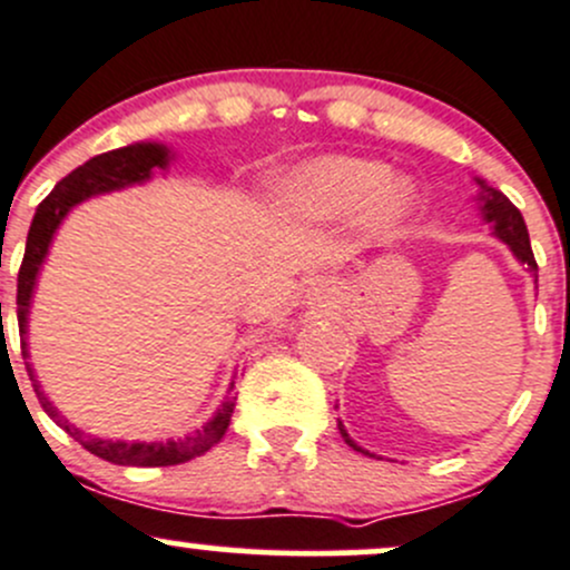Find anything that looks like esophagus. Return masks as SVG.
Listing matches in <instances>:
<instances>
[{"instance_id":"esophagus-1","label":"esophagus","mask_w":570,"mask_h":570,"mask_svg":"<svg viewBox=\"0 0 570 570\" xmlns=\"http://www.w3.org/2000/svg\"><path fill=\"white\" fill-rule=\"evenodd\" d=\"M308 292H311V297H314V301H320V297L331 295V284H327L325 278H316V281H311Z\"/></svg>"}]
</instances>
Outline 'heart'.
<instances>
[{
  "label": "heart",
  "mask_w": 570,
  "mask_h": 570,
  "mask_svg": "<svg viewBox=\"0 0 570 570\" xmlns=\"http://www.w3.org/2000/svg\"><path fill=\"white\" fill-rule=\"evenodd\" d=\"M281 202L311 220H344L365 213L371 229L395 232L415 207L410 183L393 179L380 160L316 158L297 166L281 183Z\"/></svg>",
  "instance_id": "obj_1"
}]
</instances>
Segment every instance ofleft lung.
<instances>
[{
  "instance_id": "1",
  "label": "left lung",
  "mask_w": 570,
  "mask_h": 570,
  "mask_svg": "<svg viewBox=\"0 0 570 570\" xmlns=\"http://www.w3.org/2000/svg\"><path fill=\"white\" fill-rule=\"evenodd\" d=\"M475 183H478V188H481V194H478V209H481V218L491 226V235H494L497 239H502V243L511 248V254L522 262V265L527 267V273H530L538 284V265H535V256H532L530 235H527L522 213L513 207V202L508 199L502 190L491 188V185L483 183L481 177H475ZM338 431H341V436H344L346 445L365 453V456H374V453L363 451V448L357 445L350 434H346L344 423L341 421H338Z\"/></svg>"
}]
</instances>
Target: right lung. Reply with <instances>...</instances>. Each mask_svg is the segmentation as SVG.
<instances>
[{"label":"right lung","instance_id":"1","mask_svg":"<svg viewBox=\"0 0 570 570\" xmlns=\"http://www.w3.org/2000/svg\"><path fill=\"white\" fill-rule=\"evenodd\" d=\"M171 149L160 141H136L128 147L111 149V153L95 155L79 169L70 171L68 177L59 179L53 185L51 194L46 196L38 205L32 226H29L27 235V250H23L21 269H18V333H21V355L23 361H29L27 350V325H29V308H32V295L35 286H38L40 267H43L48 248H51L53 235H57L59 224L65 220V215L70 213L81 202L92 199V196L111 194V190L130 188V185L147 183L155 171H166L171 164ZM29 380H32L35 393H38L40 406L46 410V415L57 423L59 429L68 431L76 442H81V448H87L89 453H95L98 459L111 461V464L122 466H171V464H185V461L202 456L209 448H215L220 442V436L226 434L232 421V412H235L237 395H232L235 382H229V391L226 399L220 401V406L215 410V415L202 426L199 431L188 436H177V440H160V442H128V440H104V436H92L87 431H81L76 423H70L51 401L46 399V393L40 391L38 380H35L32 365L27 363Z\"/></svg>","mask_w":570,"mask_h":570}]
</instances>
